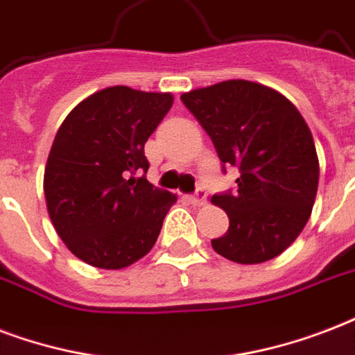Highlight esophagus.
Instances as JSON below:
<instances>
[{
    "mask_svg": "<svg viewBox=\"0 0 355 355\" xmlns=\"http://www.w3.org/2000/svg\"><path fill=\"white\" fill-rule=\"evenodd\" d=\"M189 202H191L192 205H205V202H207V194H205L203 189H198L196 194L189 196Z\"/></svg>",
    "mask_w": 355,
    "mask_h": 355,
    "instance_id": "esophagus-1",
    "label": "esophagus"
}]
</instances>
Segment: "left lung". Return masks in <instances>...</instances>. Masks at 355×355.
I'll return each mask as SVG.
<instances>
[{
  "instance_id": "obj_1",
  "label": "left lung",
  "mask_w": 355,
  "mask_h": 355,
  "mask_svg": "<svg viewBox=\"0 0 355 355\" xmlns=\"http://www.w3.org/2000/svg\"><path fill=\"white\" fill-rule=\"evenodd\" d=\"M181 101L202 123L224 164L237 166V191L215 194L227 232L211 244L241 265L265 263L295 243L311 216L318 157L306 120L277 90L246 79L194 89Z\"/></svg>"
}]
</instances>
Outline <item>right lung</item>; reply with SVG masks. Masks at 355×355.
I'll list each match as a JSON object with an SVG mask.
<instances>
[{"mask_svg": "<svg viewBox=\"0 0 355 355\" xmlns=\"http://www.w3.org/2000/svg\"><path fill=\"white\" fill-rule=\"evenodd\" d=\"M170 92L109 87L60 123L44 170L55 232L87 265L120 270L153 248L175 194L142 178L144 144L170 111Z\"/></svg>", "mask_w": 355, "mask_h": 355, "instance_id": "obj_1", "label": "right lung"}]
</instances>
